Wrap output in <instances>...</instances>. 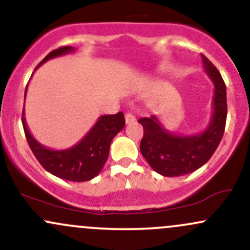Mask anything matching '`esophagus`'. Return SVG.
Here are the masks:
<instances>
[{"mask_svg":"<svg viewBox=\"0 0 250 250\" xmlns=\"http://www.w3.org/2000/svg\"><path fill=\"white\" fill-rule=\"evenodd\" d=\"M125 122H126V124H132V123L136 122V117L131 113H126L125 114Z\"/></svg>","mask_w":250,"mask_h":250,"instance_id":"obj_1","label":"esophagus"}]
</instances>
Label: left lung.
I'll return each mask as SVG.
<instances>
[{
  "instance_id": "left-lung-1",
  "label": "left lung",
  "mask_w": 250,
  "mask_h": 250,
  "mask_svg": "<svg viewBox=\"0 0 250 250\" xmlns=\"http://www.w3.org/2000/svg\"><path fill=\"white\" fill-rule=\"evenodd\" d=\"M204 71L214 83L212 113L200 133L179 136L167 130L159 118H140L144 128L140 152L151 167L165 177H178L200 169L209 161L223 137L227 120L226 83L217 68L201 54Z\"/></svg>"
}]
</instances>
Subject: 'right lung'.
Instances as JSON below:
<instances>
[{
	"mask_svg": "<svg viewBox=\"0 0 250 250\" xmlns=\"http://www.w3.org/2000/svg\"><path fill=\"white\" fill-rule=\"evenodd\" d=\"M75 52L71 46L60 47L50 52L36 68L46 61ZM35 68V69H36ZM24 92V98L27 94ZM22 125L29 147L40 164L52 175L71 182L91 181L102 171L108 158L112 139L124 128L125 118L123 112L117 114H105L99 117L93 127L78 144L64 150H53L39 143L30 131L24 118V108L22 112Z\"/></svg>",
	"mask_w": 250,
	"mask_h": 250,
	"instance_id": "add662e5",
	"label": "right lung"
}]
</instances>
